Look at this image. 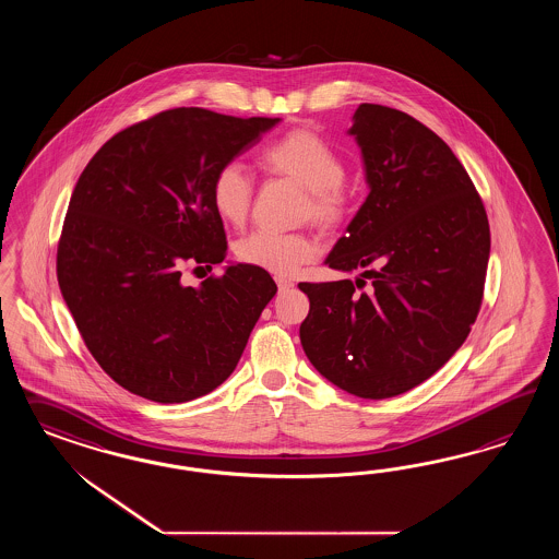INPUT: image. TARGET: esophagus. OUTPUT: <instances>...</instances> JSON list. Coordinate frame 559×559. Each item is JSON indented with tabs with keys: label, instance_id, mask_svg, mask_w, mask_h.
I'll return each mask as SVG.
<instances>
[{
	"label": "esophagus",
	"instance_id": "esophagus-1",
	"mask_svg": "<svg viewBox=\"0 0 559 559\" xmlns=\"http://www.w3.org/2000/svg\"><path fill=\"white\" fill-rule=\"evenodd\" d=\"M276 287H278V290H281V293H285V290H288V288L295 287V285H293V283H290V281H287V278H283V276H278V278H276Z\"/></svg>",
	"mask_w": 559,
	"mask_h": 559
}]
</instances>
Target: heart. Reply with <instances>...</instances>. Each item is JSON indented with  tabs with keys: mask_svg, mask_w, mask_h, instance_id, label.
<instances>
[{
	"mask_svg": "<svg viewBox=\"0 0 559 559\" xmlns=\"http://www.w3.org/2000/svg\"><path fill=\"white\" fill-rule=\"evenodd\" d=\"M260 166L278 178L305 188L301 215L322 229H336L348 213V197L342 187L344 159L325 139L309 129H295L260 153ZM254 199V185L237 162L223 164L211 185V201L221 219L241 225ZM243 264L278 276L295 274L318 254V243L305 234L254 231L237 243Z\"/></svg>",
	"mask_w": 559,
	"mask_h": 559,
	"instance_id": "b5f03b06",
	"label": "heart"
}]
</instances>
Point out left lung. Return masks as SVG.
<instances>
[{
  "instance_id": "8db88e82",
  "label": "left lung",
  "mask_w": 559,
  "mask_h": 559,
  "mask_svg": "<svg viewBox=\"0 0 559 559\" xmlns=\"http://www.w3.org/2000/svg\"><path fill=\"white\" fill-rule=\"evenodd\" d=\"M369 197L325 264L355 283H299L309 362L340 390L385 400L420 385L455 355L484 297L490 225L469 174L420 120L360 104L348 129ZM362 278H356V287Z\"/></svg>"
}]
</instances>
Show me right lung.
<instances>
[{"instance_id": "obj_1", "label": "right lung", "mask_w": 559, "mask_h": 559, "mask_svg": "<svg viewBox=\"0 0 559 559\" xmlns=\"http://www.w3.org/2000/svg\"><path fill=\"white\" fill-rule=\"evenodd\" d=\"M281 119L174 108L127 127L85 166L57 248V278L87 350L120 388L182 404L234 372L276 285L231 264L182 285L227 254L211 185Z\"/></svg>"}]
</instances>
